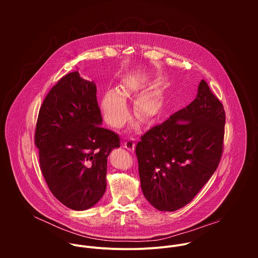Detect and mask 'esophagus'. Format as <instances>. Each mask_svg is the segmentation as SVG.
Masks as SVG:
<instances>
[{"label": "esophagus", "mask_w": 258, "mask_h": 258, "mask_svg": "<svg viewBox=\"0 0 258 258\" xmlns=\"http://www.w3.org/2000/svg\"><path fill=\"white\" fill-rule=\"evenodd\" d=\"M123 147L130 151H134L135 149V140L133 138H128L123 142Z\"/></svg>", "instance_id": "obj_1"}]
</instances>
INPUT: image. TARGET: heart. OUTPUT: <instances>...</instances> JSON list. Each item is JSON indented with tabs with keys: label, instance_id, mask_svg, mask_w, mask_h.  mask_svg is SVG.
Wrapping results in <instances>:
<instances>
[{
	"label": "heart",
	"instance_id": "obj_1",
	"mask_svg": "<svg viewBox=\"0 0 258 258\" xmlns=\"http://www.w3.org/2000/svg\"><path fill=\"white\" fill-rule=\"evenodd\" d=\"M137 90V87L132 84H123L118 92L109 91L101 100V109L106 121L113 127L122 126L128 118L130 112L125 103L132 93ZM136 113L144 122H150L156 118L161 111L160 98L153 93L142 95L136 102Z\"/></svg>",
	"mask_w": 258,
	"mask_h": 258
}]
</instances>
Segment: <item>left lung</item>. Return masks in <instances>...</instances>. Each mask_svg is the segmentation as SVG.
<instances>
[{
    "instance_id": "8db88e82",
    "label": "left lung",
    "mask_w": 258,
    "mask_h": 258,
    "mask_svg": "<svg viewBox=\"0 0 258 258\" xmlns=\"http://www.w3.org/2000/svg\"><path fill=\"white\" fill-rule=\"evenodd\" d=\"M224 106L202 80L196 99L137 144L141 188L160 211L193 200L216 170L224 148Z\"/></svg>"
}]
</instances>
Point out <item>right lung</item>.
<instances>
[{"mask_svg": "<svg viewBox=\"0 0 258 258\" xmlns=\"http://www.w3.org/2000/svg\"><path fill=\"white\" fill-rule=\"evenodd\" d=\"M94 82L79 71L63 77L41 106L34 143L52 194L73 210L93 207L106 190L107 158L120 146L117 134L101 126Z\"/></svg>", "mask_w": 258, "mask_h": 258, "instance_id": "1", "label": "right lung"}]
</instances>
